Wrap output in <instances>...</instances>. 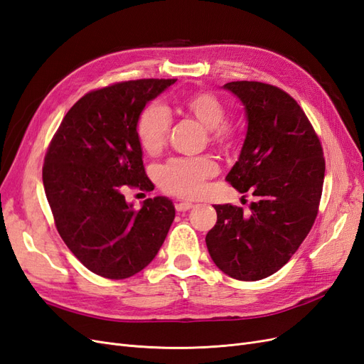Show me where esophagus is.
<instances>
[{
    "instance_id": "obj_1",
    "label": "esophagus",
    "mask_w": 364,
    "mask_h": 364,
    "mask_svg": "<svg viewBox=\"0 0 364 364\" xmlns=\"http://www.w3.org/2000/svg\"><path fill=\"white\" fill-rule=\"evenodd\" d=\"M191 208H194V205L191 202H179V203H176V211H178V213H185V211H188V209H191Z\"/></svg>"
}]
</instances>
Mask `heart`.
<instances>
[{
    "instance_id": "heart-1",
    "label": "heart",
    "mask_w": 364,
    "mask_h": 364,
    "mask_svg": "<svg viewBox=\"0 0 364 364\" xmlns=\"http://www.w3.org/2000/svg\"><path fill=\"white\" fill-rule=\"evenodd\" d=\"M183 111L196 118L209 132L218 144H229L234 132L223 124L226 107L220 98L211 92H197L186 97L182 103ZM171 117L170 111L161 103H151L141 112L136 134L141 147L150 155L161 151L167 142ZM217 173V164L209 158L173 159L159 170V183L165 191L181 197H196L203 191L205 182Z\"/></svg>"
}]
</instances>
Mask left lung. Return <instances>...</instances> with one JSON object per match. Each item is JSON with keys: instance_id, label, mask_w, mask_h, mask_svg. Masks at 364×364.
Returning a JSON list of instances; mask_svg holds the SVG:
<instances>
[{"instance_id": "left-lung-1", "label": "left lung", "mask_w": 364, "mask_h": 364, "mask_svg": "<svg viewBox=\"0 0 364 364\" xmlns=\"http://www.w3.org/2000/svg\"><path fill=\"white\" fill-rule=\"evenodd\" d=\"M222 87L245 106L247 123L226 181L257 200L247 213L215 205L217 223L205 241L228 277L259 281L278 272L310 232L322 196L323 151L301 106L279 87L246 80Z\"/></svg>"}]
</instances>
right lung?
<instances>
[{
  "label": "right lung",
  "mask_w": 364,
  "mask_h": 364,
  "mask_svg": "<svg viewBox=\"0 0 364 364\" xmlns=\"http://www.w3.org/2000/svg\"><path fill=\"white\" fill-rule=\"evenodd\" d=\"M174 79L117 83L82 97L60 123L42 168L43 188L65 245L107 279L134 277L155 259L174 220L168 197L134 209L123 191L155 185L142 165L141 112Z\"/></svg>",
  "instance_id": "add662e5"
}]
</instances>
